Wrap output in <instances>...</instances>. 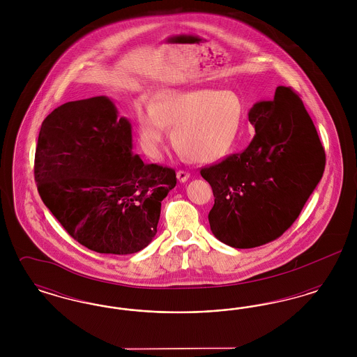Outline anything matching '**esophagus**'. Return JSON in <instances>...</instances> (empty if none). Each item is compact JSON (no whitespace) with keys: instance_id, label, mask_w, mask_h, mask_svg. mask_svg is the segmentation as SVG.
I'll list each match as a JSON object with an SVG mask.
<instances>
[{"instance_id":"1","label":"esophagus","mask_w":357,"mask_h":357,"mask_svg":"<svg viewBox=\"0 0 357 357\" xmlns=\"http://www.w3.org/2000/svg\"><path fill=\"white\" fill-rule=\"evenodd\" d=\"M176 178H178V181H179L181 183H183V182H186L187 179L190 178V174H188L187 171L179 170L176 172Z\"/></svg>"}]
</instances>
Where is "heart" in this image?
<instances>
[{
	"label": "heart",
	"instance_id": "obj_1",
	"mask_svg": "<svg viewBox=\"0 0 357 357\" xmlns=\"http://www.w3.org/2000/svg\"><path fill=\"white\" fill-rule=\"evenodd\" d=\"M245 104L231 89L165 91L153 104L136 108L140 143L156 156L172 127V142L190 159L215 162L230 153L242 130Z\"/></svg>",
	"mask_w": 357,
	"mask_h": 357
}]
</instances>
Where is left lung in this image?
<instances>
[{
	"instance_id": "8db88e82",
	"label": "left lung",
	"mask_w": 357,
	"mask_h": 357,
	"mask_svg": "<svg viewBox=\"0 0 357 357\" xmlns=\"http://www.w3.org/2000/svg\"><path fill=\"white\" fill-rule=\"evenodd\" d=\"M255 135L245 151L201 170L214 194L213 234L236 249L282 236L300 215L325 169V151L303 100L277 86L249 111Z\"/></svg>"
}]
</instances>
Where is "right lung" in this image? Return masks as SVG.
Listing matches in <instances>:
<instances>
[{"instance_id":"add662e5","label":"right lung","mask_w":357,"mask_h":357,"mask_svg":"<svg viewBox=\"0 0 357 357\" xmlns=\"http://www.w3.org/2000/svg\"><path fill=\"white\" fill-rule=\"evenodd\" d=\"M34 179L56 220L89 250L132 255L155 237L175 171L132 153V127L107 96L69 102L45 118Z\"/></svg>"}]
</instances>
